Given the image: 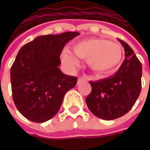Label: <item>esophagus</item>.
<instances>
[{
    "label": "esophagus",
    "mask_w": 150,
    "mask_h": 150,
    "mask_svg": "<svg viewBox=\"0 0 150 150\" xmlns=\"http://www.w3.org/2000/svg\"><path fill=\"white\" fill-rule=\"evenodd\" d=\"M87 80H88V78L86 76H81L78 79V84H80L81 82H84V81H87Z\"/></svg>",
    "instance_id": "esophagus-1"
}]
</instances>
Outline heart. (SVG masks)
<instances>
[{
  "instance_id": "1",
  "label": "heart",
  "mask_w": 150,
  "mask_h": 150,
  "mask_svg": "<svg viewBox=\"0 0 150 150\" xmlns=\"http://www.w3.org/2000/svg\"><path fill=\"white\" fill-rule=\"evenodd\" d=\"M75 55L88 60L89 67L97 73L109 75L118 70L123 61V50L118 43L106 39L91 37L82 40L73 47ZM64 62L76 65L78 60L70 51L64 50L62 54Z\"/></svg>"
}]
</instances>
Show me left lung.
<instances>
[{"mask_svg":"<svg viewBox=\"0 0 150 150\" xmlns=\"http://www.w3.org/2000/svg\"><path fill=\"white\" fill-rule=\"evenodd\" d=\"M118 40L125 48V61L109 78L89 82L92 91L86 99L89 110L103 120H114L127 114L142 89V64L125 41Z\"/></svg>","mask_w":150,"mask_h":150,"instance_id":"left-lung-1","label":"left lung"}]
</instances>
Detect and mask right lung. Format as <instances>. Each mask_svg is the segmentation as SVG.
Masks as SVG:
<instances>
[{"mask_svg":"<svg viewBox=\"0 0 150 150\" xmlns=\"http://www.w3.org/2000/svg\"><path fill=\"white\" fill-rule=\"evenodd\" d=\"M79 33L37 36L25 44L11 68L12 97L18 110L28 120L43 123L61 107L64 94L75 86L78 78L58 68L64 46Z\"/></svg>","mask_w":150,"mask_h":150,"instance_id":"obj_1","label":"right lung"}]
</instances>
